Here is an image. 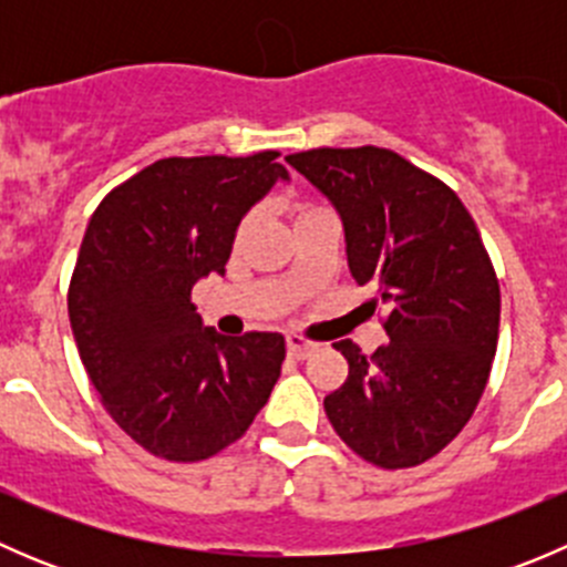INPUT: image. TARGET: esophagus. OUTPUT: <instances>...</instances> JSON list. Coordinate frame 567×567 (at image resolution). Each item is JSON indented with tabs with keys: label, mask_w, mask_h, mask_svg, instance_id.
<instances>
[{
	"label": "esophagus",
	"mask_w": 567,
	"mask_h": 567,
	"mask_svg": "<svg viewBox=\"0 0 567 567\" xmlns=\"http://www.w3.org/2000/svg\"><path fill=\"white\" fill-rule=\"evenodd\" d=\"M312 351H316V342L305 340L301 334H290L288 337V353L293 359H307Z\"/></svg>",
	"instance_id": "obj_1"
}]
</instances>
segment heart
Instances as JSON below:
<instances>
[{"instance_id": "obj_1", "label": "heart", "mask_w": 567, "mask_h": 567, "mask_svg": "<svg viewBox=\"0 0 567 567\" xmlns=\"http://www.w3.org/2000/svg\"><path fill=\"white\" fill-rule=\"evenodd\" d=\"M316 210H320L318 205H307V203H299V205H293V216H296V221L299 219H305V216H310V214H316ZM249 216L247 219L241 221V227H238V236H244V233H247V227H249Z\"/></svg>"}]
</instances>
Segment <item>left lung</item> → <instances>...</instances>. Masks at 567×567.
Segmentation results:
<instances>
[{
    "mask_svg": "<svg viewBox=\"0 0 567 567\" xmlns=\"http://www.w3.org/2000/svg\"><path fill=\"white\" fill-rule=\"evenodd\" d=\"M285 162L329 199L357 285L386 307L390 342H334L348 379L323 398L337 436L381 468H409L463 431L499 340V279L458 194L386 147H318Z\"/></svg>",
    "mask_w": 567,
    "mask_h": 567,
    "instance_id": "1",
    "label": "left lung"
}]
</instances>
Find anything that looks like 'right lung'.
<instances>
[{
  "label": "right lung",
  "mask_w": 567,
  "mask_h": 567,
  "mask_svg": "<svg viewBox=\"0 0 567 567\" xmlns=\"http://www.w3.org/2000/svg\"><path fill=\"white\" fill-rule=\"evenodd\" d=\"M277 151L162 158L101 199L68 288L79 357L140 447L194 463L247 433L279 379L285 337L203 326L192 288L225 274L236 230L288 169Z\"/></svg>",
  "instance_id": "add662e5"
}]
</instances>
